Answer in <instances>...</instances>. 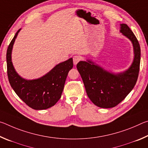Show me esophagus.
I'll return each instance as SVG.
<instances>
[{
	"instance_id": "esophagus-1",
	"label": "esophagus",
	"mask_w": 148,
	"mask_h": 148,
	"mask_svg": "<svg viewBox=\"0 0 148 148\" xmlns=\"http://www.w3.org/2000/svg\"><path fill=\"white\" fill-rule=\"evenodd\" d=\"M80 60H81V57L78 56H75L73 57V62L75 65L77 64Z\"/></svg>"
}]
</instances>
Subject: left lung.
<instances>
[{
  "label": "left lung",
  "instance_id": "obj_1",
  "mask_svg": "<svg viewBox=\"0 0 148 148\" xmlns=\"http://www.w3.org/2000/svg\"><path fill=\"white\" fill-rule=\"evenodd\" d=\"M122 35L131 42L134 57L128 69L121 72L108 71L92 59L77 64L87 95L92 103L102 108L117 106L136 85L140 63V47L136 36L127 24H120Z\"/></svg>",
  "mask_w": 148,
  "mask_h": 148
}]
</instances>
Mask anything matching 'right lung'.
Returning a JSON list of instances; mask_svg holds the SVG:
<instances>
[{
  "label": "right lung",
  "mask_w": 148,
  "mask_h": 148,
  "mask_svg": "<svg viewBox=\"0 0 148 148\" xmlns=\"http://www.w3.org/2000/svg\"><path fill=\"white\" fill-rule=\"evenodd\" d=\"M21 29L15 34L7 49V72L9 82L17 96L29 107L36 110H46L54 106L61 98L67 75L73 67V60L70 58L60 62L38 78H23L16 72L12 61V49Z\"/></svg>",
  "instance_id": "right-lung-1"
}]
</instances>
